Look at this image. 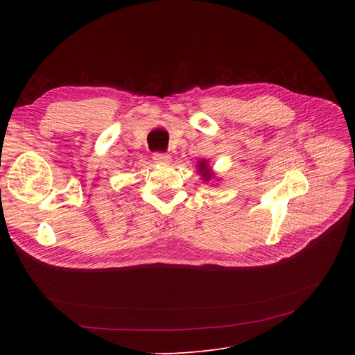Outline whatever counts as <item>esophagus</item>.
I'll list each match as a JSON object with an SVG mask.
<instances>
[{
    "instance_id": "1",
    "label": "esophagus",
    "mask_w": 355,
    "mask_h": 355,
    "mask_svg": "<svg viewBox=\"0 0 355 355\" xmlns=\"http://www.w3.org/2000/svg\"><path fill=\"white\" fill-rule=\"evenodd\" d=\"M154 160L155 163L160 164H169L172 162V158L169 154H154Z\"/></svg>"
}]
</instances>
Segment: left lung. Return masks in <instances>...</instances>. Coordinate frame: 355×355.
<instances>
[{
  "instance_id": "left-lung-1",
  "label": "left lung",
  "mask_w": 355,
  "mask_h": 355,
  "mask_svg": "<svg viewBox=\"0 0 355 355\" xmlns=\"http://www.w3.org/2000/svg\"><path fill=\"white\" fill-rule=\"evenodd\" d=\"M197 171L201 175L202 182H210V180L215 178V172H212V169H210L207 160H200L197 164Z\"/></svg>"
}]
</instances>
